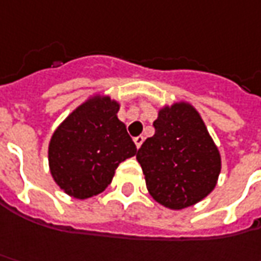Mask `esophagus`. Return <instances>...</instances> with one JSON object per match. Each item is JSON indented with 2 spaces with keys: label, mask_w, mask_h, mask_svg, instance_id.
<instances>
[{
  "label": "esophagus",
  "mask_w": 261,
  "mask_h": 261,
  "mask_svg": "<svg viewBox=\"0 0 261 261\" xmlns=\"http://www.w3.org/2000/svg\"><path fill=\"white\" fill-rule=\"evenodd\" d=\"M143 141H144V136H137V137H134V143H136V146H137V148L141 147Z\"/></svg>",
  "instance_id": "obj_1"
}]
</instances>
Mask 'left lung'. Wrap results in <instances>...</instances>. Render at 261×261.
Wrapping results in <instances>:
<instances>
[{"label": "left lung", "instance_id": "1", "mask_svg": "<svg viewBox=\"0 0 261 261\" xmlns=\"http://www.w3.org/2000/svg\"><path fill=\"white\" fill-rule=\"evenodd\" d=\"M153 125L137 151L148 193L170 210L202 201L217 185L221 156L199 113L188 102L165 105Z\"/></svg>", "mask_w": 261, "mask_h": 261}]
</instances>
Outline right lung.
Listing matches in <instances>:
<instances>
[{
    "mask_svg": "<svg viewBox=\"0 0 261 261\" xmlns=\"http://www.w3.org/2000/svg\"><path fill=\"white\" fill-rule=\"evenodd\" d=\"M120 103L95 95L81 103L55 130L49 167L58 186L76 199L105 191L115 169L137 154V147L117 117Z\"/></svg>",
    "mask_w": 261,
    "mask_h": 261,
    "instance_id": "right-lung-1",
    "label": "right lung"
}]
</instances>
